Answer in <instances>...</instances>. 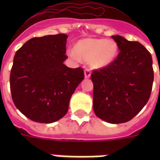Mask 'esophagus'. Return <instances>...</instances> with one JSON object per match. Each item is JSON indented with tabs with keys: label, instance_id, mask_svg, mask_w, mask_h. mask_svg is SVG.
<instances>
[{
	"label": "esophagus",
	"instance_id": "34e87169",
	"mask_svg": "<svg viewBox=\"0 0 160 160\" xmlns=\"http://www.w3.org/2000/svg\"><path fill=\"white\" fill-rule=\"evenodd\" d=\"M90 75H91L90 70V69H88V68H86V69L85 70V78H90Z\"/></svg>",
	"mask_w": 160,
	"mask_h": 160
}]
</instances>
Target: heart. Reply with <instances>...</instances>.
Masks as SVG:
<instances>
[{
    "instance_id": "1",
    "label": "heart",
    "mask_w": 160,
    "mask_h": 160,
    "mask_svg": "<svg viewBox=\"0 0 160 160\" xmlns=\"http://www.w3.org/2000/svg\"><path fill=\"white\" fill-rule=\"evenodd\" d=\"M118 53V46L113 40L84 39L76 44L75 49L68 51L70 56L90 61L93 67L103 68L111 64Z\"/></svg>"
}]
</instances>
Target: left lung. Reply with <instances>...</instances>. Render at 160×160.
I'll use <instances>...</instances> for the list:
<instances>
[{
    "mask_svg": "<svg viewBox=\"0 0 160 160\" xmlns=\"http://www.w3.org/2000/svg\"><path fill=\"white\" fill-rule=\"evenodd\" d=\"M112 38L120 51L111 64L91 74L93 108L104 121L121 124L133 119L150 97L153 60L138 41H129L120 36Z\"/></svg>",
    "mask_w": 160,
    "mask_h": 160,
    "instance_id": "left-lung-1",
    "label": "left lung"
}]
</instances>
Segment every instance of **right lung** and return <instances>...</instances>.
Masks as SVG:
<instances>
[{
	"mask_svg": "<svg viewBox=\"0 0 160 160\" xmlns=\"http://www.w3.org/2000/svg\"><path fill=\"white\" fill-rule=\"evenodd\" d=\"M65 34L29 40L16 51L10 75L16 107L32 121L50 124L66 114L71 95L85 78L67 67Z\"/></svg>",
	"mask_w": 160,
	"mask_h": 160,
	"instance_id": "add662e5",
	"label": "right lung"
}]
</instances>
